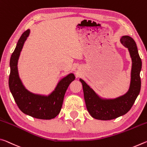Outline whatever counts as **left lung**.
Returning a JSON list of instances; mask_svg holds the SVG:
<instances>
[{
    "mask_svg": "<svg viewBox=\"0 0 147 147\" xmlns=\"http://www.w3.org/2000/svg\"><path fill=\"white\" fill-rule=\"evenodd\" d=\"M121 42L128 49L132 60L131 82L127 93L114 99L101 98L83 80L80 79L82 84L87 109L93 118L98 120H111L126 114L132 107L140 92V71L142 61L139 57L136 43L128 36L122 37Z\"/></svg>",
    "mask_w": 147,
    "mask_h": 147,
    "instance_id": "obj_1",
    "label": "left lung"
}]
</instances>
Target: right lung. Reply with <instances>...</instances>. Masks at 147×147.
Wrapping results in <instances>:
<instances>
[{"label":"right lung","mask_w":147,"mask_h":147,"mask_svg":"<svg viewBox=\"0 0 147 147\" xmlns=\"http://www.w3.org/2000/svg\"><path fill=\"white\" fill-rule=\"evenodd\" d=\"M29 34L30 30L23 32L11 54L9 62V89L17 106L24 113L36 119H52L60 112L65 93L75 77L73 73L64 77L59 82L54 91L48 96L34 94L27 90L19 78L17 62L24 41Z\"/></svg>","instance_id":"add662e5"}]
</instances>
